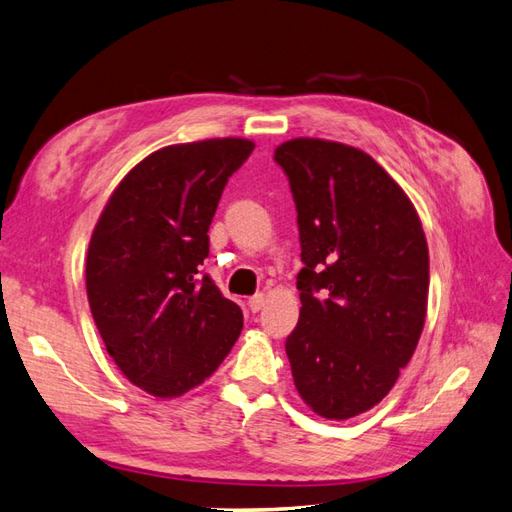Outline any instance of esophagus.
<instances>
[{
  "label": "esophagus",
  "mask_w": 512,
  "mask_h": 512,
  "mask_svg": "<svg viewBox=\"0 0 512 512\" xmlns=\"http://www.w3.org/2000/svg\"><path fill=\"white\" fill-rule=\"evenodd\" d=\"M264 303H266V294H255V296H251V299H248V310L251 312H259L261 307H264Z\"/></svg>",
  "instance_id": "34e87169"
}]
</instances>
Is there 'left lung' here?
Masks as SVG:
<instances>
[{"instance_id": "obj_1", "label": "left lung", "mask_w": 512, "mask_h": 512, "mask_svg": "<svg viewBox=\"0 0 512 512\" xmlns=\"http://www.w3.org/2000/svg\"><path fill=\"white\" fill-rule=\"evenodd\" d=\"M299 213V325L285 340L294 386L325 419L371 410L417 349L430 253L406 192L366 152L299 137L275 150Z\"/></svg>"}]
</instances>
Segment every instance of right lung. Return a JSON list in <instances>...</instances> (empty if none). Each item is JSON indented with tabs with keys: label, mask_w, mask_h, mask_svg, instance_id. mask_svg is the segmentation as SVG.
Returning <instances> with one entry per match:
<instances>
[{
	"label": "right lung",
	"mask_w": 512,
	"mask_h": 512,
	"mask_svg": "<svg viewBox=\"0 0 512 512\" xmlns=\"http://www.w3.org/2000/svg\"><path fill=\"white\" fill-rule=\"evenodd\" d=\"M255 144L240 137L148 154L115 187L87 253V296L120 371L159 399L200 386L244 325L200 266L229 176Z\"/></svg>",
	"instance_id": "right-lung-1"
}]
</instances>
